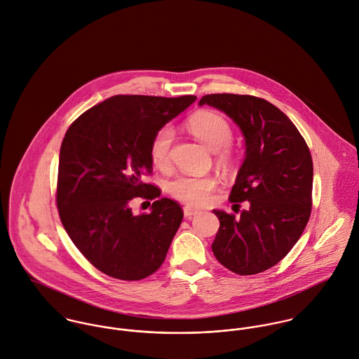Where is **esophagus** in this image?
Wrapping results in <instances>:
<instances>
[{
    "instance_id": "1",
    "label": "esophagus",
    "mask_w": 359,
    "mask_h": 359,
    "mask_svg": "<svg viewBox=\"0 0 359 359\" xmlns=\"http://www.w3.org/2000/svg\"><path fill=\"white\" fill-rule=\"evenodd\" d=\"M196 215H199V210H196V209H194V208H191V206H185V208H184V216H185V219H191V217H194V216H196Z\"/></svg>"
}]
</instances>
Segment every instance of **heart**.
Instances as JSON below:
<instances>
[{
	"label": "heart",
	"mask_w": 359,
	"mask_h": 359,
	"mask_svg": "<svg viewBox=\"0 0 359 359\" xmlns=\"http://www.w3.org/2000/svg\"><path fill=\"white\" fill-rule=\"evenodd\" d=\"M189 130L210 150H217L222 161H230L229 144L233 139V128L222 114L215 111H199L188 120ZM174 139V129L170 125L161 126L153 136L149 147L151 163L163 168L170 161V149ZM216 182L210 177L180 175L168 182V194L187 205H202L215 189Z\"/></svg>",
	"instance_id": "1"
}]
</instances>
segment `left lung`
Here are the masks:
<instances>
[{"instance_id": "8db88e82", "label": "left lung", "mask_w": 359, "mask_h": 359, "mask_svg": "<svg viewBox=\"0 0 359 359\" xmlns=\"http://www.w3.org/2000/svg\"><path fill=\"white\" fill-rule=\"evenodd\" d=\"M203 104L226 113L245 139L230 202L239 208L246 201L248 208L239 216L213 210L220 220L213 253L237 274L262 273L292 249L308 224L313 184L309 147L291 120L263 99L206 95Z\"/></svg>"}]
</instances>
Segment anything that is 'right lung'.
Listing matches in <instances>:
<instances>
[{
	"instance_id": "1",
	"label": "right lung",
	"mask_w": 359,
	"mask_h": 359,
	"mask_svg": "<svg viewBox=\"0 0 359 359\" xmlns=\"http://www.w3.org/2000/svg\"><path fill=\"white\" fill-rule=\"evenodd\" d=\"M195 100L118 95L68 128L60 150L57 208L69 238L104 274L142 280L163 264L184 212L142 180L151 172L154 133ZM135 197L156 199L150 214L131 212Z\"/></svg>"
}]
</instances>
